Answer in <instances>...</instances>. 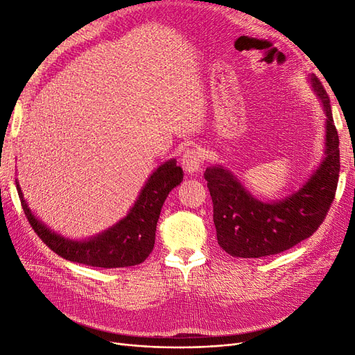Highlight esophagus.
<instances>
[{
	"label": "esophagus",
	"mask_w": 355,
	"mask_h": 355,
	"mask_svg": "<svg viewBox=\"0 0 355 355\" xmlns=\"http://www.w3.org/2000/svg\"><path fill=\"white\" fill-rule=\"evenodd\" d=\"M180 161L182 167H184L187 173H196L202 164V153L198 148H189L184 153V155H182Z\"/></svg>",
	"instance_id": "esophagus-1"
}]
</instances>
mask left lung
Returning a JSON list of instances; mask_svg holds the SVG:
<instances>
[{"label":"left lung","instance_id":"left-lung-1","mask_svg":"<svg viewBox=\"0 0 355 355\" xmlns=\"http://www.w3.org/2000/svg\"><path fill=\"white\" fill-rule=\"evenodd\" d=\"M313 87L326 112V158L295 194L263 202L245 191L230 170L204 171L213 201V222L218 243L234 257H263L292 249L311 237L335 200L339 180V136L333 123L330 99L315 77Z\"/></svg>","mask_w":355,"mask_h":355}]
</instances>
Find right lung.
Masks as SVG:
<instances>
[{"label": "right lung", "mask_w": 355, "mask_h": 355, "mask_svg": "<svg viewBox=\"0 0 355 355\" xmlns=\"http://www.w3.org/2000/svg\"><path fill=\"white\" fill-rule=\"evenodd\" d=\"M184 179V170L175 159L161 164L148 179L141 196L127 216L115 227L87 241H71L42 225L24 200L17 185L20 204L32 230L38 237L63 259L96 268H124L142 263L155 244V230L161 207L168 192Z\"/></svg>", "instance_id": "right-lung-1"}]
</instances>
